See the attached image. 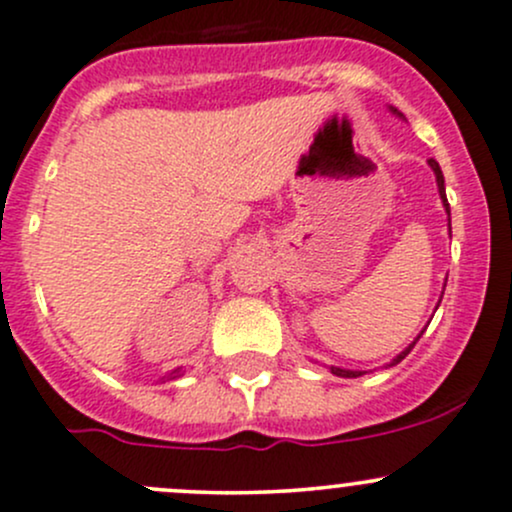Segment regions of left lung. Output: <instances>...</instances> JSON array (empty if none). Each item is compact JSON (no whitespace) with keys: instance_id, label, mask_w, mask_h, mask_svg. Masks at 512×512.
<instances>
[{"instance_id":"obj_1","label":"left lung","mask_w":512,"mask_h":512,"mask_svg":"<svg viewBox=\"0 0 512 512\" xmlns=\"http://www.w3.org/2000/svg\"><path fill=\"white\" fill-rule=\"evenodd\" d=\"M392 112H395V115H400L402 117V112H397L395 107H390ZM429 166H432V171H434V176H437V186H439V196H441V203H444V208H446V213H449V230H451V211H449V201H446V191H444V174H441V169H439V164L434 159H429ZM419 336H422V333H419ZM419 336L414 338V343L419 341ZM414 343H410V346L405 348V351H402L400 355H397V358H392V363L390 365H397L400 363L402 358H405L407 353L412 351L414 348ZM331 373L333 375H338V378H360V375H363V370H346V368H336V365H331Z\"/></svg>"}]
</instances>
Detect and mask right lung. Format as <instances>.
I'll return each mask as SVG.
<instances>
[{
    "label": "right lung",
    "mask_w": 512,
    "mask_h": 512,
    "mask_svg": "<svg viewBox=\"0 0 512 512\" xmlns=\"http://www.w3.org/2000/svg\"><path fill=\"white\" fill-rule=\"evenodd\" d=\"M181 375V370H174V373H169V380H174V378H179Z\"/></svg>",
    "instance_id": "add662e5"
}]
</instances>
